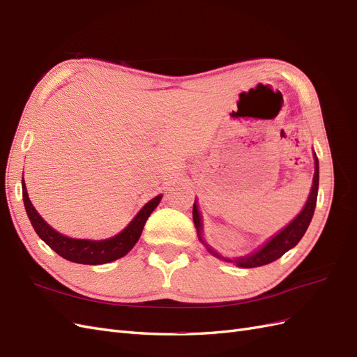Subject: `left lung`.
<instances>
[{
	"label": "left lung",
	"instance_id": "8db88e82",
	"mask_svg": "<svg viewBox=\"0 0 357 357\" xmlns=\"http://www.w3.org/2000/svg\"><path fill=\"white\" fill-rule=\"evenodd\" d=\"M312 156H314V176H312V186L304 207H302V210L299 211L296 218L290 223H287L283 229H280L277 234L269 236V240H266L261 247H257L255 252L248 255L226 257V256H222L214 247H211L207 241H205L202 215L198 207V201L195 199V202H193V211H192L193 223H195L199 241L204 244L205 248H207L208 253L213 255L214 257L222 259L225 262H231L240 268H256V266L268 265L277 261L278 257H282L286 252L290 250V248H294L307 232L310 222L312 219V214H314V210H316L317 192H319V159L316 152H312Z\"/></svg>",
	"mask_w": 357,
	"mask_h": 357
}]
</instances>
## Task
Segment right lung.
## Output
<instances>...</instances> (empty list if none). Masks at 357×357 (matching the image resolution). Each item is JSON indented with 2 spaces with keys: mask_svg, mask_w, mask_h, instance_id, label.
<instances>
[{
  "mask_svg": "<svg viewBox=\"0 0 357 357\" xmlns=\"http://www.w3.org/2000/svg\"><path fill=\"white\" fill-rule=\"evenodd\" d=\"M22 197L32 228H34L37 235L52 248L53 252H56L61 257L75 264L102 265L113 262L116 259H121L132 250V247L137 244L139 236H142L149 215L152 214L153 210L159 205L162 199V193H159L153 199H150L144 207L137 213L135 218L128 223L125 229L105 240L71 238V236H67L58 232L56 229H53L52 226L41 218L34 205H32L28 197V190L24 178Z\"/></svg>",
  "mask_w": 357,
  "mask_h": 357,
  "instance_id": "obj_1",
  "label": "right lung"
}]
</instances>
